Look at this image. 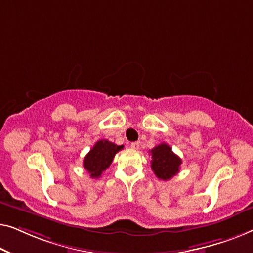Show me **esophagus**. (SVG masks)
Returning a JSON list of instances; mask_svg holds the SVG:
<instances>
[{
	"label": "esophagus",
	"instance_id": "obj_1",
	"mask_svg": "<svg viewBox=\"0 0 253 253\" xmlns=\"http://www.w3.org/2000/svg\"><path fill=\"white\" fill-rule=\"evenodd\" d=\"M130 148L131 149H135V150H137V149L140 148V142H131Z\"/></svg>",
	"mask_w": 253,
	"mask_h": 253
}]
</instances>
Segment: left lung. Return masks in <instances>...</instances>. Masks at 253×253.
Returning a JSON list of instances; mask_svg holds the SVG:
<instances>
[{
  "label": "left lung",
  "mask_w": 253,
  "mask_h": 253,
  "mask_svg": "<svg viewBox=\"0 0 253 253\" xmlns=\"http://www.w3.org/2000/svg\"><path fill=\"white\" fill-rule=\"evenodd\" d=\"M151 169L158 179L167 181L179 173L181 159L166 143H161L150 150Z\"/></svg>",
  "instance_id": "obj_1"
}]
</instances>
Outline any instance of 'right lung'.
Listing matches in <instances>:
<instances>
[{
	"instance_id": "right-lung-1",
	"label": "right lung",
	"mask_w": 253,
	"mask_h": 253,
	"mask_svg": "<svg viewBox=\"0 0 253 253\" xmlns=\"http://www.w3.org/2000/svg\"><path fill=\"white\" fill-rule=\"evenodd\" d=\"M124 149L108 140H99L84 158V167L92 179H98L102 173L111 165L116 154Z\"/></svg>"
}]
</instances>
